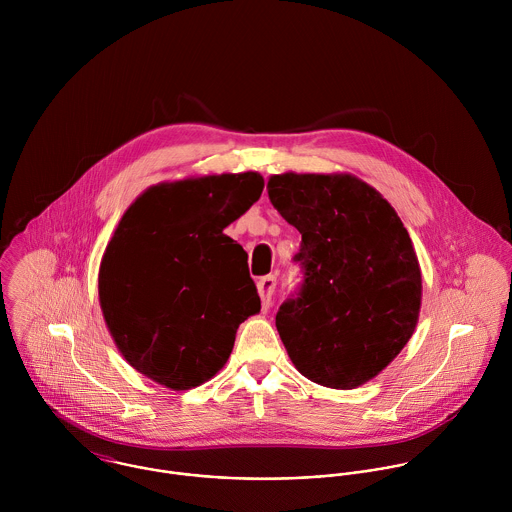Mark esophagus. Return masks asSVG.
I'll return each mask as SVG.
<instances>
[{"label": "esophagus", "instance_id": "1", "mask_svg": "<svg viewBox=\"0 0 512 512\" xmlns=\"http://www.w3.org/2000/svg\"><path fill=\"white\" fill-rule=\"evenodd\" d=\"M276 292V278L274 276H264L258 280V293L262 297V309H270L272 305V295Z\"/></svg>", "mask_w": 512, "mask_h": 512}]
</instances>
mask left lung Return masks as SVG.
<instances>
[{"label":"left lung","instance_id":"8db88e82","mask_svg":"<svg viewBox=\"0 0 512 512\" xmlns=\"http://www.w3.org/2000/svg\"><path fill=\"white\" fill-rule=\"evenodd\" d=\"M268 197L301 234L299 292L276 327L295 368L321 386L351 390L390 365L410 341L422 272L390 203L349 173H282Z\"/></svg>","mask_w":512,"mask_h":512}]
</instances>
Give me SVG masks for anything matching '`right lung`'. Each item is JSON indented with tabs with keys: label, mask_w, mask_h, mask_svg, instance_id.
Wrapping results in <instances>:
<instances>
[{
	"label": "right lung",
	"mask_w": 512,
	"mask_h": 512,
	"mask_svg": "<svg viewBox=\"0 0 512 512\" xmlns=\"http://www.w3.org/2000/svg\"><path fill=\"white\" fill-rule=\"evenodd\" d=\"M256 171L189 177L144 191L100 262L98 295L124 359L189 390L228 361L238 325L260 311L248 254L222 230L262 195Z\"/></svg>",
	"instance_id": "obj_1"
}]
</instances>
